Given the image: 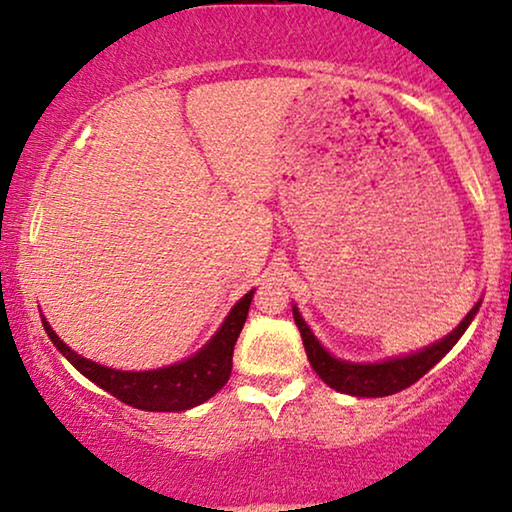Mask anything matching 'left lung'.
<instances>
[{"instance_id": "left-lung-1", "label": "left lung", "mask_w": 512, "mask_h": 512, "mask_svg": "<svg viewBox=\"0 0 512 512\" xmlns=\"http://www.w3.org/2000/svg\"><path fill=\"white\" fill-rule=\"evenodd\" d=\"M478 310H480V303H475L473 310L466 314L464 321H461L450 335H445L443 340L433 342L431 347L422 349V352L401 356V359L380 361V363H352V361L335 359V356L328 354L326 349L319 345V340L314 338L310 326L305 324L296 307H293V319H296V326L300 331V338H303L307 359H310L314 373H317L328 387L349 396L377 398V396L398 394V391L408 389L410 384H415L419 380V377L429 373V370L436 366V363L443 359L454 345H457V340L464 335V331L468 328V324H471Z\"/></svg>"}]
</instances>
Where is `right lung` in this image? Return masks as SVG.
Returning a JSON list of instances; mask_svg holds the SVG:
<instances>
[{
	"label": "right lung",
	"mask_w": 512,
	"mask_h": 512,
	"mask_svg": "<svg viewBox=\"0 0 512 512\" xmlns=\"http://www.w3.org/2000/svg\"><path fill=\"white\" fill-rule=\"evenodd\" d=\"M251 298L254 291H249L223 321L219 331L198 354L191 359L174 363V366L144 370V373H132V370H114L100 363L83 359L62 342L46 319L44 328L53 345L60 349V354L72 363V366L95 382L97 387L109 391L118 401L132 405L137 410L149 412H181L195 405L205 403L228 382L230 370H233V352L235 342L240 338V331L247 321Z\"/></svg>",
	"instance_id": "add662e5"
}]
</instances>
